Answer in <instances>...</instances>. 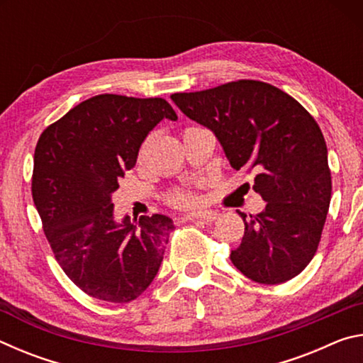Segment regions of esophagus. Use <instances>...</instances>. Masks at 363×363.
Returning <instances> with one entry per match:
<instances>
[{"mask_svg":"<svg viewBox=\"0 0 363 363\" xmlns=\"http://www.w3.org/2000/svg\"><path fill=\"white\" fill-rule=\"evenodd\" d=\"M218 214L213 213V211H200V213H192V214H187V219L189 220H203V223H213V220H216Z\"/></svg>","mask_w":363,"mask_h":363,"instance_id":"obj_1","label":"esophagus"}]
</instances>
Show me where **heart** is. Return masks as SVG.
<instances>
[{
	"mask_svg": "<svg viewBox=\"0 0 363 363\" xmlns=\"http://www.w3.org/2000/svg\"><path fill=\"white\" fill-rule=\"evenodd\" d=\"M196 187H199V184H195V186L176 187L164 195V201L169 206L182 208V210L194 208L200 203V195L196 192Z\"/></svg>",
	"mask_w": 363,
	"mask_h": 363,
	"instance_id": "heart-1",
	"label": "heart"
}]
</instances>
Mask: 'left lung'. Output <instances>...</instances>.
<instances>
[{
    "label": "left lung",
    "instance_id": "left-lung-1",
    "mask_svg": "<svg viewBox=\"0 0 363 363\" xmlns=\"http://www.w3.org/2000/svg\"><path fill=\"white\" fill-rule=\"evenodd\" d=\"M189 118L216 134L233 169L255 173L266 210L247 219L230 253L245 277L277 285L303 272L322 238L331 199L327 143L307 110L290 94L257 79L176 93Z\"/></svg>",
    "mask_w": 363,
    "mask_h": 363
}]
</instances>
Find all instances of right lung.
Wrapping results in <instances>:
<instances>
[{"label":"right lung","mask_w":363,"mask_h":363,"mask_svg":"<svg viewBox=\"0 0 363 363\" xmlns=\"http://www.w3.org/2000/svg\"><path fill=\"white\" fill-rule=\"evenodd\" d=\"M177 115L162 97L99 94L49 125L35 147L32 196L54 257L79 290L125 304L152 284L173 220L115 224L112 194L136 164L140 144Z\"/></svg>","instance_id":"right-lung-1"}]
</instances>
